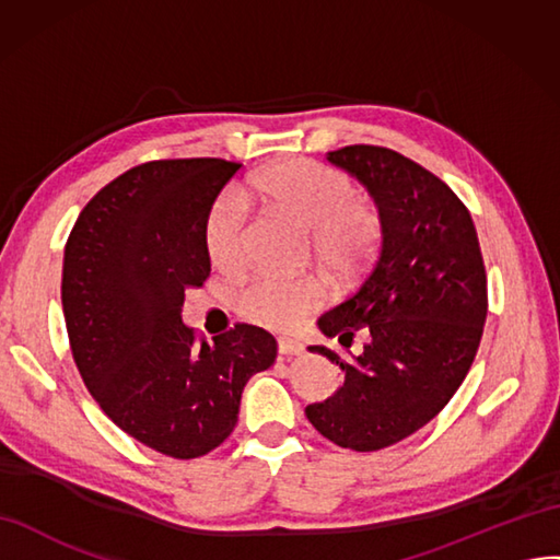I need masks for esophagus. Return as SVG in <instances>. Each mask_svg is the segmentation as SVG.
Returning <instances> with one entry per match:
<instances>
[{"mask_svg": "<svg viewBox=\"0 0 560 560\" xmlns=\"http://www.w3.org/2000/svg\"><path fill=\"white\" fill-rule=\"evenodd\" d=\"M278 353L280 355H299V353H304V343H301L299 339L280 337L278 339Z\"/></svg>", "mask_w": 560, "mask_h": 560, "instance_id": "34e87169", "label": "esophagus"}]
</instances>
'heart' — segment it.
Instances as JSON below:
<instances>
[{
    "instance_id": "obj_1",
    "label": "heart",
    "mask_w": 560,
    "mask_h": 560,
    "mask_svg": "<svg viewBox=\"0 0 560 560\" xmlns=\"http://www.w3.org/2000/svg\"><path fill=\"white\" fill-rule=\"evenodd\" d=\"M245 201L223 192L205 219V249L223 276H240L252 259V205H264L308 229L315 259L349 278L380 249L384 221L380 209L355 198L349 176L325 164L294 158L273 164L247 180ZM325 284L315 276H256L235 292V311L268 329H292L320 308Z\"/></svg>"
}]
</instances>
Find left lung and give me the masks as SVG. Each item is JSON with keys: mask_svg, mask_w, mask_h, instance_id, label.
<instances>
[{"mask_svg": "<svg viewBox=\"0 0 560 560\" xmlns=\"http://www.w3.org/2000/svg\"><path fill=\"white\" fill-rule=\"evenodd\" d=\"M368 186L384 221L382 247L355 290L317 327L341 346L365 331L353 360L311 346L341 368L335 396L306 407L339 447L384 450L443 410L471 370L488 315V276L476 225L445 180L384 145L327 153Z\"/></svg>", "mask_w": 560, "mask_h": 560, "instance_id": "obj_1", "label": "left lung"}]
</instances>
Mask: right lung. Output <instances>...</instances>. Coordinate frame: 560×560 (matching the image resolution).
Returning a JSON list of instances; mask_svg holds the SVG:
<instances>
[{
  "mask_svg": "<svg viewBox=\"0 0 560 560\" xmlns=\"http://www.w3.org/2000/svg\"><path fill=\"white\" fill-rule=\"evenodd\" d=\"M240 167L139 164L86 202L66 243L60 299L82 382L119 429L174 459L233 433L245 384L278 353L261 327L237 323L207 343L180 323L186 290L211 270L207 211Z\"/></svg>",
  "mask_w": 560,
  "mask_h": 560,
  "instance_id": "1",
  "label": "right lung"
}]
</instances>
